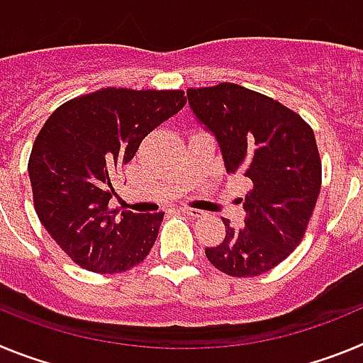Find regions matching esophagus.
<instances>
[{
	"instance_id": "34e87169",
	"label": "esophagus",
	"mask_w": 363,
	"mask_h": 363,
	"mask_svg": "<svg viewBox=\"0 0 363 363\" xmlns=\"http://www.w3.org/2000/svg\"><path fill=\"white\" fill-rule=\"evenodd\" d=\"M182 213L185 214V216H189V218H200L201 214V211H198V209H192V207H184V209H182Z\"/></svg>"
}]
</instances>
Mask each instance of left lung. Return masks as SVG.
Returning <instances> with one entry per match:
<instances>
[{
	"label": "left lung",
	"instance_id": "left-lung-1",
	"mask_svg": "<svg viewBox=\"0 0 363 363\" xmlns=\"http://www.w3.org/2000/svg\"><path fill=\"white\" fill-rule=\"evenodd\" d=\"M198 120L216 136L227 172L251 182L245 225L225 223V238L205 255L218 271L252 278L281 264L300 245L322 187L314 133L277 99L236 83L187 89Z\"/></svg>",
	"mask_w": 363,
	"mask_h": 363
}]
</instances>
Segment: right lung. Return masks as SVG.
Instances as JSON below:
<instances>
[{
  "mask_svg": "<svg viewBox=\"0 0 363 363\" xmlns=\"http://www.w3.org/2000/svg\"><path fill=\"white\" fill-rule=\"evenodd\" d=\"M187 104L184 91L107 86L56 108L32 145L28 176L38 218L74 264L99 274L147 258L163 213L108 207L114 179L147 134Z\"/></svg>",
  "mask_w": 363,
  "mask_h": 363,
  "instance_id": "1",
  "label": "right lung"
}]
</instances>
